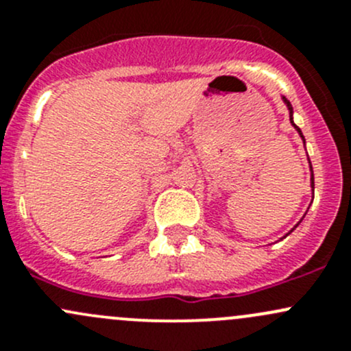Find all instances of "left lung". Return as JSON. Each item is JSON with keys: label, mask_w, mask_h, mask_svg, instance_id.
<instances>
[{"label": "left lung", "mask_w": 351, "mask_h": 351, "mask_svg": "<svg viewBox=\"0 0 351 351\" xmlns=\"http://www.w3.org/2000/svg\"><path fill=\"white\" fill-rule=\"evenodd\" d=\"M284 104L287 105V108H289V115H290V123H292V125H293V127H295V130H297V132H299V136H300V137H302L304 144H306V139H304V136H302V130H300V129H299V127H297V125H295V123H293V108H292V105H290V101H289V100H287V98H285V97H284ZM311 189H313V192H314V173H313V166H311ZM297 226H299V224H297ZM297 226H295V228H297ZM295 228H293V229H295ZM293 229H292V231H293ZM292 231H290V232H292ZM290 232H289V234H290Z\"/></svg>", "instance_id": "8db88e82"}]
</instances>
